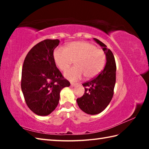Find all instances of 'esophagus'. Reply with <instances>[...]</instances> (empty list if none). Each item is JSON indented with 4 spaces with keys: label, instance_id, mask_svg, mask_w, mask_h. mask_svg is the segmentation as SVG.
Segmentation results:
<instances>
[{
    "label": "esophagus",
    "instance_id": "obj_1",
    "mask_svg": "<svg viewBox=\"0 0 149 149\" xmlns=\"http://www.w3.org/2000/svg\"><path fill=\"white\" fill-rule=\"evenodd\" d=\"M77 85V84H74V83H71V87H72L76 86Z\"/></svg>",
    "mask_w": 149,
    "mask_h": 149
}]
</instances>
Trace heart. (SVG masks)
Instances as JSON below:
<instances>
[{"instance_id": "b5f03b06", "label": "heart", "mask_w": 149, "mask_h": 149, "mask_svg": "<svg viewBox=\"0 0 149 149\" xmlns=\"http://www.w3.org/2000/svg\"><path fill=\"white\" fill-rule=\"evenodd\" d=\"M56 65L62 71H65L74 60V67L65 72L68 79L75 81L83 75L87 79L95 77L103 69L106 55L101 49H97L95 45L85 41L70 43L65 48L58 47L53 52Z\"/></svg>"}]
</instances>
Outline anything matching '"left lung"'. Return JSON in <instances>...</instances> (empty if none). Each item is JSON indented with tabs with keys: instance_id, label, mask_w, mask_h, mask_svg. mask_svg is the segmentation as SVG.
<instances>
[{
	"instance_id": "left-lung-1",
	"label": "left lung",
	"mask_w": 149,
	"mask_h": 149,
	"mask_svg": "<svg viewBox=\"0 0 149 149\" xmlns=\"http://www.w3.org/2000/svg\"><path fill=\"white\" fill-rule=\"evenodd\" d=\"M93 39L102 47L107 63L104 70L97 77L83 84L85 93L77 99L80 109L91 115L99 114L109 104L114 95L116 72V65L112 52L99 39Z\"/></svg>"
}]
</instances>
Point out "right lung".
Returning a JSON list of instances; mask_svg holds the SVG:
<instances>
[{"mask_svg": "<svg viewBox=\"0 0 149 149\" xmlns=\"http://www.w3.org/2000/svg\"><path fill=\"white\" fill-rule=\"evenodd\" d=\"M58 39H45L32 48L24 60L21 87L27 107L39 116H47L58 104L60 93L70 83L57 68L53 52Z\"/></svg>", "mask_w": 149, "mask_h": 149, "instance_id": "obj_1", "label": "right lung"}]
</instances>
